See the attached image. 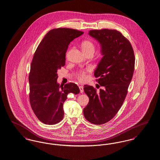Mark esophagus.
I'll list each match as a JSON object with an SVG mask.
<instances>
[{"label": "esophagus", "instance_id": "34e87169", "mask_svg": "<svg viewBox=\"0 0 160 160\" xmlns=\"http://www.w3.org/2000/svg\"><path fill=\"white\" fill-rule=\"evenodd\" d=\"M79 89H80V93H83V92H84L83 87L82 86H79Z\"/></svg>", "mask_w": 160, "mask_h": 160}]
</instances>
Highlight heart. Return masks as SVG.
I'll return each mask as SVG.
<instances>
[{"label":"heart","mask_w":160,"mask_h":160,"mask_svg":"<svg viewBox=\"0 0 160 160\" xmlns=\"http://www.w3.org/2000/svg\"><path fill=\"white\" fill-rule=\"evenodd\" d=\"M81 48H82V51L84 52V54L89 53H92L93 54L95 52V48L93 43L88 40L83 41L82 43ZM90 71H91L90 68H89L80 71L76 75V77L78 80L82 82H85L87 79V74L88 73L90 72Z\"/></svg>","instance_id":"1"}]
</instances>
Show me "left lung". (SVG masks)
<instances>
[{
	"instance_id": "1",
	"label": "left lung",
	"mask_w": 160,
	"mask_h": 160,
	"mask_svg": "<svg viewBox=\"0 0 160 160\" xmlns=\"http://www.w3.org/2000/svg\"><path fill=\"white\" fill-rule=\"evenodd\" d=\"M89 34L101 45L103 57L94 75L103 89L96 92L93 86H84L89 102L83 114L88 122L100 125L113 118L122 107L133 75L135 58L130 42L120 32L93 30Z\"/></svg>"
}]
</instances>
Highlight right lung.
<instances>
[{
	"label": "right lung",
	"instance_id": "1",
	"mask_svg": "<svg viewBox=\"0 0 160 160\" xmlns=\"http://www.w3.org/2000/svg\"><path fill=\"white\" fill-rule=\"evenodd\" d=\"M83 32L68 28L52 29L45 35L34 54L28 76L29 99L34 113L44 124L61 122L68 95L80 92L75 83L59 86L57 71L65 64V53L71 42Z\"/></svg>",
	"mask_w": 160,
	"mask_h": 160
}]
</instances>
